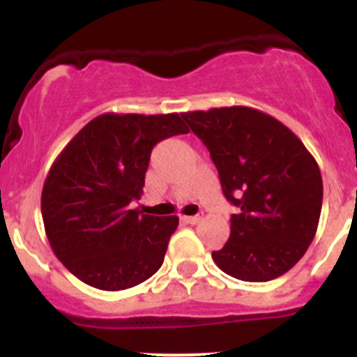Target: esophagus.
Masks as SVG:
<instances>
[{"mask_svg":"<svg viewBox=\"0 0 357 357\" xmlns=\"http://www.w3.org/2000/svg\"><path fill=\"white\" fill-rule=\"evenodd\" d=\"M183 219H185L188 225H199L200 222V215H183Z\"/></svg>","mask_w":357,"mask_h":357,"instance_id":"1","label":"esophagus"}]
</instances>
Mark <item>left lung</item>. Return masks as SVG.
Masks as SVG:
<instances>
[{
  "mask_svg": "<svg viewBox=\"0 0 357 357\" xmlns=\"http://www.w3.org/2000/svg\"><path fill=\"white\" fill-rule=\"evenodd\" d=\"M211 152L222 193L240 208L212 259L243 282H269L302 259L323 204L318 162L285 124L252 107L183 112Z\"/></svg>",
  "mask_w": 357,
  "mask_h": 357,
  "instance_id": "obj_1",
  "label": "left lung"
}]
</instances>
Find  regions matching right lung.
<instances>
[{
    "label": "right lung",
    "instance_id": "right-lung-1",
    "mask_svg": "<svg viewBox=\"0 0 357 357\" xmlns=\"http://www.w3.org/2000/svg\"><path fill=\"white\" fill-rule=\"evenodd\" d=\"M190 129L181 114H107L55 158L41 193L45 231L59 261L86 285L126 290L155 275L178 215L129 208L145 186L158 142Z\"/></svg>",
    "mask_w": 357,
    "mask_h": 357
}]
</instances>
